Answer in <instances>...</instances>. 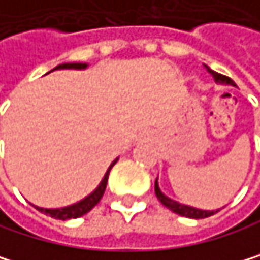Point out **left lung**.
<instances>
[{
	"label": "left lung",
	"mask_w": 260,
	"mask_h": 260,
	"mask_svg": "<svg viewBox=\"0 0 260 260\" xmlns=\"http://www.w3.org/2000/svg\"><path fill=\"white\" fill-rule=\"evenodd\" d=\"M206 68H208V67H206ZM209 73L212 74L214 80H215L218 85H231V86H236V83H234L230 77H226V76H223V74H218V73H215V71H211V70H209ZM155 193H156L158 200H159L167 209H171L172 212H175V214H178V215H183V217H189V218H206V217L214 215L215 212L220 211V209H215V211H205V209L192 208V206H187V205H181V203H178V202H175V200H172V199H169L167 196H164V193L161 192V189H159V186H158V178H156V181H155Z\"/></svg>",
	"instance_id": "8db88e82"
}]
</instances>
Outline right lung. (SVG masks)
Returning <instances> with one entry per match:
<instances>
[{
    "mask_svg": "<svg viewBox=\"0 0 260 260\" xmlns=\"http://www.w3.org/2000/svg\"><path fill=\"white\" fill-rule=\"evenodd\" d=\"M88 67L86 63H61L58 64V67H55L54 70L51 71H55V70H85ZM49 71V73H51ZM118 162V158H116L110 167H108V171L105 172L102 181L99 183V186L89 193V196H86L83 200L74 203V205H70V206H64V208H55V209H48V208H40V206H35L40 212H45L46 215H51L52 218H58V220H70V218H77V217H82L83 214L89 212L91 211L102 199L104 196V192H105V187H107V181H108V175H110V171H111V167Z\"/></svg>",
    "mask_w": 260,
    "mask_h": 260,
    "instance_id": "1",
    "label": "right lung"
}]
</instances>
